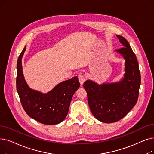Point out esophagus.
I'll use <instances>...</instances> for the list:
<instances>
[{"label":"esophagus","instance_id":"34e87169","mask_svg":"<svg viewBox=\"0 0 154 154\" xmlns=\"http://www.w3.org/2000/svg\"><path fill=\"white\" fill-rule=\"evenodd\" d=\"M79 82L81 83V84L82 85L83 83L84 82V81H85V79L84 76L82 75H80L79 76Z\"/></svg>","mask_w":154,"mask_h":154}]
</instances>
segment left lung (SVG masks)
Listing matches in <instances>:
<instances>
[{
	"instance_id": "1",
	"label": "left lung",
	"mask_w": 154,
	"mask_h": 154,
	"mask_svg": "<svg viewBox=\"0 0 154 154\" xmlns=\"http://www.w3.org/2000/svg\"><path fill=\"white\" fill-rule=\"evenodd\" d=\"M116 36L123 46L115 51L125 60L124 77L118 82L98 84L88 80L83 84L92 115L106 123L119 121L135 106L141 83L135 54L125 38Z\"/></svg>"
}]
</instances>
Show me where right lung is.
I'll list each match as a JSON object with an SVG mask.
<instances>
[{
  "mask_svg": "<svg viewBox=\"0 0 154 154\" xmlns=\"http://www.w3.org/2000/svg\"><path fill=\"white\" fill-rule=\"evenodd\" d=\"M26 46L17 63L16 88L23 108L28 115L38 122L48 125L63 121L68 114L73 94L79 88L78 77L61 82L47 93L30 88L26 83L22 67V58Z\"/></svg>",
  "mask_w": 154,
  "mask_h": 154,
  "instance_id": "obj_1",
  "label": "right lung"
}]
</instances>
